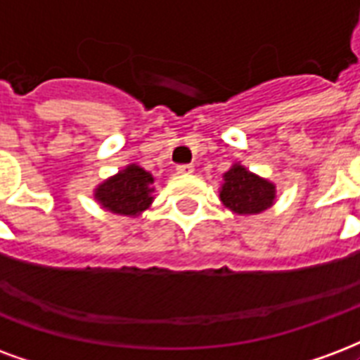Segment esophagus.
Here are the masks:
<instances>
[{
  "mask_svg": "<svg viewBox=\"0 0 360 360\" xmlns=\"http://www.w3.org/2000/svg\"><path fill=\"white\" fill-rule=\"evenodd\" d=\"M177 173H193L194 172V166L193 164H179V166L175 167Z\"/></svg>",
  "mask_w": 360,
  "mask_h": 360,
  "instance_id": "1",
  "label": "esophagus"
}]
</instances>
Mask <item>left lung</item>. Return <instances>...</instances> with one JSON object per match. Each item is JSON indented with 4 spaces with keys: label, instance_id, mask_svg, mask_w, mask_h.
Instances as JSON below:
<instances>
[{
    "label": "left lung",
    "instance_id": "8db88e82",
    "mask_svg": "<svg viewBox=\"0 0 360 360\" xmlns=\"http://www.w3.org/2000/svg\"><path fill=\"white\" fill-rule=\"evenodd\" d=\"M219 196L234 214H259L275 200V185L250 173L246 167L233 166L225 173Z\"/></svg>",
    "mask_w": 360,
    "mask_h": 360
}]
</instances>
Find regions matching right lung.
Wrapping results in <instances>:
<instances>
[{
    "label": "right lung",
    "mask_w": 360,
    "mask_h": 360,
    "mask_svg": "<svg viewBox=\"0 0 360 360\" xmlns=\"http://www.w3.org/2000/svg\"><path fill=\"white\" fill-rule=\"evenodd\" d=\"M153 181V175L143 167L129 166L116 177L105 181L95 191V198L112 214L137 215L153 202V188L148 187Z\"/></svg>",
    "instance_id": "right-lung-1"
}]
</instances>
